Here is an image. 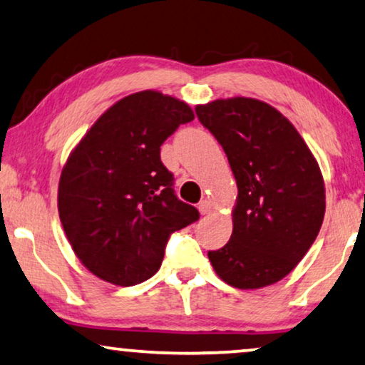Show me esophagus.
<instances>
[{"label":"esophagus","instance_id":"esophagus-1","mask_svg":"<svg viewBox=\"0 0 365 365\" xmlns=\"http://www.w3.org/2000/svg\"><path fill=\"white\" fill-rule=\"evenodd\" d=\"M197 209H199V212L202 214V216H206V214L211 212V202H209V201H201V202L197 204Z\"/></svg>","mask_w":365,"mask_h":365}]
</instances>
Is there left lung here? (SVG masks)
Returning a JSON list of instances; mask_svg holds the SVG:
<instances>
[{
  "mask_svg": "<svg viewBox=\"0 0 365 365\" xmlns=\"http://www.w3.org/2000/svg\"><path fill=\"white\" fill-rule=\"evenodd\" d=\"M196 114L237 182L231 239L209 251V261L229 286H271L301 262L321 231L326 189L319 164L292 123L259 99H216Z\"/></svg>",
  "mask_w": 365,
  "mask_h": 365,
  "instance_id": "left-lung-1",
  "label": "left lung"
}]
</instances>
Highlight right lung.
Instances as JSON below:
<instances>
[{
    "label": "right lung",
    "instance_id": "obj_1",
    "mask_svg": "<svg viewBox=\"0 0 365 365\" xmlns=\"http://www.w3.org/2000/svg\"><path fill=\"white\" fill-rule=\"evenodd\" d=\"M194 119L184 101L159 91L119 99L84 134L64 164L58 211L74 254L116 286H136L161 267L173 232L199 211L174 194L161 144Z\"/></svg>",
    "mask_w": 365,
    "mask_h": 365
}]
</instances>
